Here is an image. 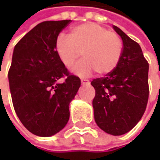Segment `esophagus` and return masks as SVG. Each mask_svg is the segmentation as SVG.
I'll return each mask as SVG.
<instances>
[{
    "instance_id": "1",
    "label": "esophagus",
    "mask_w": 160,
    "mask_h": 160,
    "mask_svg": "<svg viewBox=\"0 0 160 160\" xmlns=\"http://www.w3.org/2000/svg\"><path fill=\"white\" fill-rule=\"evenodd\" d=\"M81 83L82 84H87V83H89V80H87V79H81Z\"/></svg>"
}]
</instances>
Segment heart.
Returning a JSON list of instances; mask_svg holds the SVG:
<instances>
[{
	"label": "heart",
	"instance_id": "obj_1",
	"mask_svg": "<svg viewBox=\"0 0 160 160\" xmlns=\"http://www.w3.org/2000/svg\"><path fill=\"white\" fill-rule=\"evenodd\" d=\"M54 50L66 68H70L81 55L72 71L79 77H88L93 71L105 76L117 68L123 52L119 35L96 23H84L74 27L69 35L59 34Z\"/></svg>",
	"mask_w": 160,
	"mask_h": 160
}]
</instances>
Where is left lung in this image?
Here are the masks:
<instances>
[{
	"instance_id": "1",
	"label": "left lung",
	"mask_w": 160,
	"mask_h": 160,
	"mask_svg": "<svg viewBox=\"0 0 160 160\" xmlns=\"http://www.w3.org/2000/svg\"><path fill=\"white\" fill-rule=\"evenodd\" d=\"M113 28L123 41L119 63L91 84L95 89L92 107L96 124L109 134L122 135L132 130L144 114L149 99V63L138 42L118 27Z\"/></svg>"
}]
</instances>
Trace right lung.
Returning <instances> with one entry per match:
<instances>
[{
  "instance_id": "obj_1",
  "label": "right lung",
  "mask_w": 160,
  "mask_h": 160,
  "mask_svg": "<svg viewBox=\"0 0 160 160\" xmlns=\"http://www.w3.org/2000/svg\"><path fill=\"white\" fill-rule=\"evenodd\" d=\"M71 20L44 21L29 31L14 48L9 89L16 114L29 132L48 137L69 119V103L81 85L58 59L55 40ZM65 78L64 82H58Z\"/></svg>"
}]
</instances>
